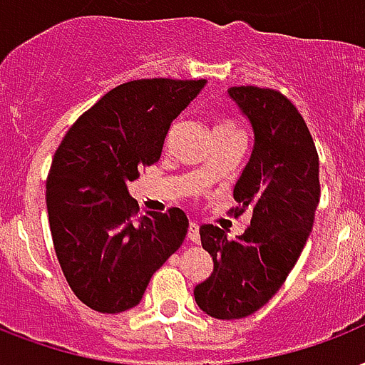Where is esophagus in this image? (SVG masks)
I'll list each match as a JSON object with an SVG mask.
<instances>
[{
	"instance_id": "34e87169",
	"label": "esophagus",
	"mask_w": 365,
	"mask_h": 365,
	"mask_svg": "<svg viewBox=\"0 0 365 365\" xmlns=\"http://www.w3.org/2000/svg\"><path fill=\"white\" fill-rule=\"evenodd\" d=\"M187 240L193 242V244H199L201 236H199V224L197 222H190V228H187Z\"/></svg>"
}]
</instances>
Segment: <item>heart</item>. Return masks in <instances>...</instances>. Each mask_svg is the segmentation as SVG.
I'll return each instance as SVG.
<instances>
[{
	"label": "heart",
	"mask_w": 365,
	"mask_h": 365,
	"mask_svg": "<svg viewBox=\"0 0 365 365\" xmlns=\"http://www.w3.org/2000/svg\"><path fill=\"white\" fill-rule=\"evenodd\" d=\"M230 131H237V128L232 123V121L222 120V121H218L217 125H215V133H230ZM201 178L207 180V178H209V172L203 170V172H201Z\"/></svg>",
	"instance_id": "b5f03b06"
}]
</instances>
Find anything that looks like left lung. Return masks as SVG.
<instances>
[{
	"label": "left lung",
	"mask_w": 365,
	"mask_h": 365,
	"mask_svg": "<svg viewBox=\"0 0 365 365\" xmlns=\"http://www.w3.org/2000/svg\"><path fill=\"white\" fill-rule=\"evenodd\" d=\"M228 94L255 139L234 187L236 215L251 209V222L236 240L212 224L199 230L215 267L193 294L215 319L247 317L279 292L309 237L321 193L319 156L298 108L272 88L232 86Z\"/></svg>",
	"instance_id": "8db88e82"
}]
</instances>
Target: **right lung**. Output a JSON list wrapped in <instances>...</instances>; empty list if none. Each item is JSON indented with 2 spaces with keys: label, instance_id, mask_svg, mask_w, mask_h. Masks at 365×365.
<instances>
[{
  "label": "right lung",
  "instance_id": "add662e5",
  "mask_svg": "<svg viewBox=\"0 0 365 365\" xmlns=\"http://www.w3.org/2000/svg\"><path fill=\"white\" fill-rule=\"evenodd\" d=\"M203 86L205 79L123 83L59 143L46 182L53 250L67 284L94 312L137 306L187 234L182 209L137 215L128 183L158 162L172 121Z\"/></svg>",
  "mask_w": 365,
  "mask_h": 365
}]
</instances>
